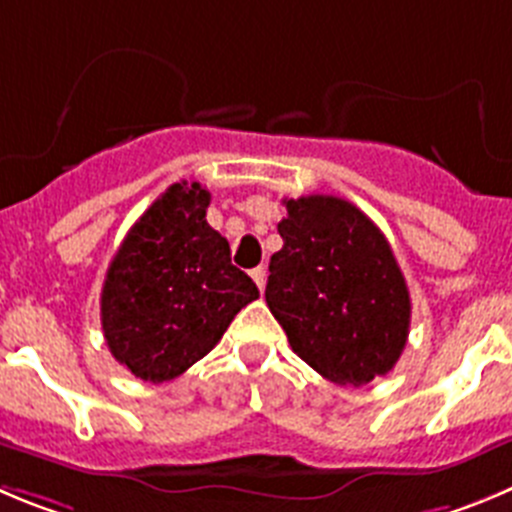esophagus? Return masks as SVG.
<instances>
[{"label": "esophagus", "mask_w": 512, "mask_h": 512, "mask_svg": "<svg viewBox=\"0 0 512 512\" xmlns=\"http://www.w3.org/2000/svg\"><path fill=\"white\" fill-rule=\"evenodd\" d=\"M250 275H252V280H255V283H257V288H260V290H265V283H267V272H265V267H255V270H252L250 272Z\"/></svg>", "instance_id": "34e87169"}]
</instances>
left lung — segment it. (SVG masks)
Masks as SVG:
<instances>
[{
    "mask_svg": "<svg viewBox=\"0 0 512 512\" xmlns=\"http://www.w3.org/2000/svg\"><path fill=\"white\" fill-rule=\"evenodd\" d=\"M283 250L265 300L290 348L338 386L386 376L407 346L412 300L381 229L326 194L283 199Z\"/></svg>",
    "mask_w": 512,
    "mask_h": 512,
    "instance_id": "1",
    "label": "left lung"
}]
</instances>
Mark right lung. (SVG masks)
I'll use <instances>...</instances> for the list:
<instances>
[{"instance_id": "add662e5", "label": "right lung", "mask_w": 512, "mask_h": 512, "mask_svg": "<svg viewBox=\"0 0 512 512\" xmlns=\"http://www.w3.org/2000/svg\"><path fill=\"white\" fill-rule=\"evenodd\" d=\"M209 191L181 181L141 214L105 272L100 323L113 358L151 384L207 356L234 315L260 298L207 224Z\"/></svg>"}]
</instances>
